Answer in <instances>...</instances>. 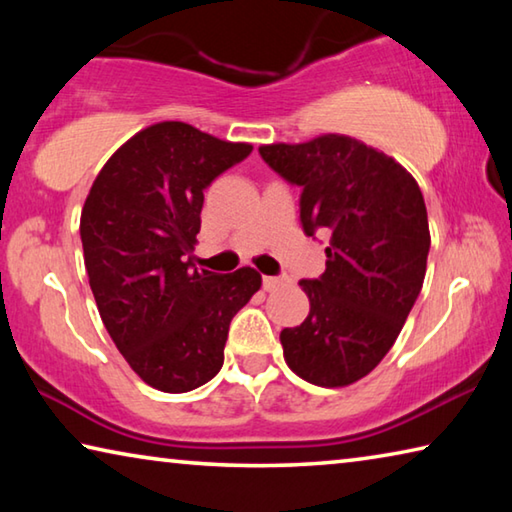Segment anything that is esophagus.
I'll use <instances>...</instances> for the list:
<instances>
[{"label": "esophagus", "mask_w": 512, "mask_h": 512, "mask_svg": "<svg viewBox=\"0 0 512 512\" xmlns=\"http://www.w3.org/2000/svg\"><path fill=\"white\" fill-rule=\"evenodd\" d=\"M262 284H264V289L266 291H275V289H280L282 284H287V277H275V275H264V280H262Z\"/></svg>", "instance_id": "obj_1"}]
</instances>
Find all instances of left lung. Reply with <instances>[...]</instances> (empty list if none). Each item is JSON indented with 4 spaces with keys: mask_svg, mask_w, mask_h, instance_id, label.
<instances>
[{
    "mask_svg": "<svg viewBox=\"0 0 512 512\" xmlns=\"http://www.w3.org/2000/svg\"><path fill=\"white\" fill-rule=\"evenodd\" d=\"M259 155L300 187L305 235H329L325 273L300 280L309 316L280 334L284 359L309 384L348 386L386 357L420 296L431 246L422 192L402 164L345 135Z\"/></svg>",
    "mask_w": 512,
    "mask_h": 512,
    "instance_id": "left-lung-1",
    "label": "left lung"
}]
</instances>
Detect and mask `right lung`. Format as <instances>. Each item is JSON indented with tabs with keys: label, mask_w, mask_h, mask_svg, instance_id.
Wrapping results in <instances>:
<instances>
[{
	"label": "right lung",
	"mask_w": 512,
	"mask_h": 512,
	"mask_svg": "<svg viewBox=\"0 0 512 512\" xmlns=\"http://www.w3.org/2000/svg\"><path fill=\"white\" fill-rule=\"evenodd\" d=\"M250 151L162 121L117 149L85 198L83 257L101 320L128 366L158 391L210 381L223 366L230 320L262 287L250 266L221 275L192 262L203 192Z\"/></svg>",
	"instance_id": "obj_1"
}]
</instances>
